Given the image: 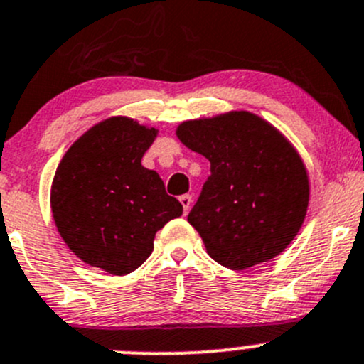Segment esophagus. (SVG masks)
<instances>
[{
	"label": "esophagus",
	"mask_w": 364,
	"mask_h": 364,
	"mask_svg": "<svg viewBox=\"0 0 364 364\" xmlns=\"http://www.w3.org/2000/svg\"><path fill=\"white\" fill-rule=\"evenodd\" d=\"M179 203L183 205V211L188 213L190 205H192V196H190V193H185V196L179 197Z\"/></svg>",
	"instance_id": "esophagus-1"
}]
</instances>
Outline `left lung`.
I'll return each mask as SVG.
<instances>
[{
	"instance_id": "obj_1",
	"label": "left lung",
	"mask_w": 364,
	"mask_h": 364,
	"mask_svg": "<svg viewBox=\"0 0 364 364\" xmlns=\"http://www.w3.org/2000/svg\"><path fill=\"white\" fill-rule=\"evenodd\" d=\"M179 141L211 164L188 215L209 257L247 269L280 255L304 222L308 172L294 146L262 117L232 111L185 121Z\"/></svg>"
}]
</instances>
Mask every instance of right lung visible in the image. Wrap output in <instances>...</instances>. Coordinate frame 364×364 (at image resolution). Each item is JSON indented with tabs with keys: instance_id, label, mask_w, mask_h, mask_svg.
<instances>
[{
	"instance_id": "1",
	"label": "right lung",
	"mask_w": 364,
	"mask_h": 364,
	"mask_svg": "<svg viewBox=\"0 0 364 364\" xmlns=\"http://www.w3.org/2000/svg\"><path fill=\"white\" fill-rule=\"evenodd\" d=\"M159 130L124 116L100 121L61 159L50 188L58 232L82 262L132 273L161 227L183 213L159 172L141 164Z\"/></svg>"
}]
</instances>
